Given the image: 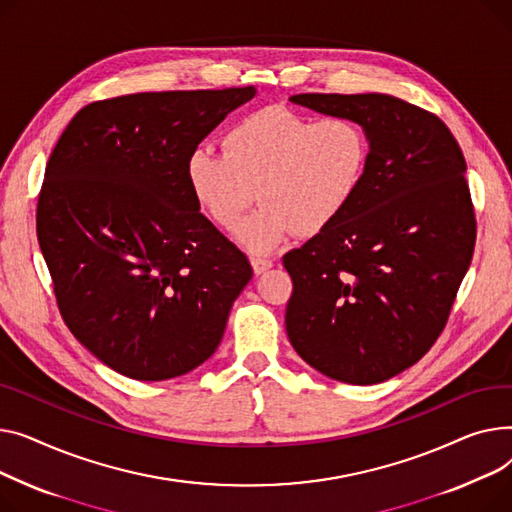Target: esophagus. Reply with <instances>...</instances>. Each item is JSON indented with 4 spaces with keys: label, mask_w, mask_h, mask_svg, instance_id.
Instances as JSON below:
<instances>
[{
    "label": "esophagus",
    "mask_w": 512,
    "mask_h": 512,
    "mask_svg": "<svg viewBox=\"0 0 512 512\" xmlns=\"http://www.w3.org/2000/svg\"><path fill=\"white\" fill-rule=\"evenodd\" d=\"M270 266H273V260L266 258V256H252V268L256 275H262L264 270H268Z\"/></svg>",
    "instance_id": "1"
}]
</instances>
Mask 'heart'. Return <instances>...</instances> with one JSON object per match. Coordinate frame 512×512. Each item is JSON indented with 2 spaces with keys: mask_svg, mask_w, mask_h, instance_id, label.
<instances>
[{
  "mask_svg": "<svg viewBox=\"0 0 512 512\" xmlns=\"http://www.w3.org/2000/svg\"><path fill=\"white\" fill-rule=\"evenodd\" d=\"M368 163L370 138L355 119L266 107L223 134V155L194 150L186 179L196 204L223 231H235L258 198L262 206L239 239L252 252H266L291 233L314 237L335 225Z\"/></svg>",
  "mask_w": 512,
  "mask_h": 512,
  "instance_id": "1",
  "label": "heart"
}]
</instances>
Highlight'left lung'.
I'll use <instances>...</instances> for the list:
<instances>
[{
    "instance_id": "8db88e82",
    "label": "left lung",
    "mask_w": 512,
    "mask_h": 512,
    "mask_svg": "<svg viewBox=\"0 0 512 512\" xmlns=\"http://www.w3.org/2000/svg\"><path fill=\"white\" fill-rule=\"evenodd\" d=\"M362 124L370 163L345 213L283 256L285 326L324 376L378 384L419 362L453 310L475 248L461 146L442 119L390 95H293Z\"/></svg>"
}]
</instances>
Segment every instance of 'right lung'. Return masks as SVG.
Segmentation results:
<instances>
[{"label": "right lung", "mask_w": 512, "mask_h": 512, "mask_svg": "<svg viewBox=\"0 0 512 512\" xmlns=\"http://www.w3.org/2000/svg\"><path fill=\"white\" fill-rule=\"evenodd\" d=\"M254 95L233 86L95 101L59 136L37 204L39 246L59 314L111 370L167 380L217 351L252 266L200 213L186 163Z\"/></svg>", "instance_id": "add662e5"}]
</instances>
